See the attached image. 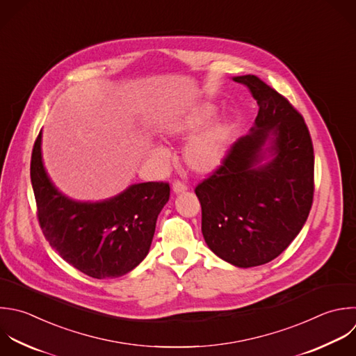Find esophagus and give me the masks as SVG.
Instances as JSON below:
<instances>
[{
	"instance_id": "obj_1",
	"label": "esophagus",
	"mask_w": 356,
	"mask_h": 356,
	"mask_svg": "<svg viewBox=\"0 0 356 356\" xmlns=\"http://www.w3.org/2000/svg\"><path fill=\"white\" fill-rule=\"evenodd\" d=\"M186 189H188L186 185L182 184V182H179V181H175V182L172 184V192H174V193H182V192H185Z\"/></svg>"
}]
</instances>
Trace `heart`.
<instances>
[{"instance_id":"b5f03b06","label":"heart","mask_w":356,"mask_h":356,"mask_svg":"<svg viewBox=\"0 0 356 356\" xmlns=\"http://www.w3.org/2000/svg\"><path fill=\"white\" fill-rule=\"evenodd\" d=\"M214 114V108L204 106L189 117L174 121L164 128L167 138H186L199 129ZM231 124L225 120L214 121L189 139L184 147V160L186 165L199 174H209L218 168L225 159L231 139ZM152 156L157 160H165V150L160 146H152Z\"/></svg>"}]
</instances>
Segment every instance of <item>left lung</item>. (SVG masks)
Segmentation results:
<instances>
[{"instance_id":"obj_1","label":"left lung","mask_w":356,"mask_h":356,"mask_svg":"<svg viewBox=\"0 0 356 356\" xmlns=\"http://www.w3.org/2000/svg\"><path fill=\"white\" fill-rule=\"evenodd\" d=\"M232 79L250 90L259 113L195 193L207 246L248 268L281 254L306 222L314 156L305 120L284 96L254 75Z\"/></svg>"}]
</instances>
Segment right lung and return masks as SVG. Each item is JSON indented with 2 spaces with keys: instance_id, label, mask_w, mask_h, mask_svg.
I'll return each mask as SVG.
<instances>
[{
  "instance_id": "add662e5",
  "label": "right lung",
  "mask_w": 356,
  "mask_h": 356,
  "mask_svg": "<svg viewBox=\"0 0 356 356\" xmlns=\"http://www.w3.org/2000/svg\"><path fill=\"white\" fill-rule=\"evenodd\" d=\"M31 179L42 231L58 254L93 278L121 277L149 253L157 217L170 199L167 182H143L100 202H79L50 179L35 142Z\"/></svg>"
}]
</instances>
